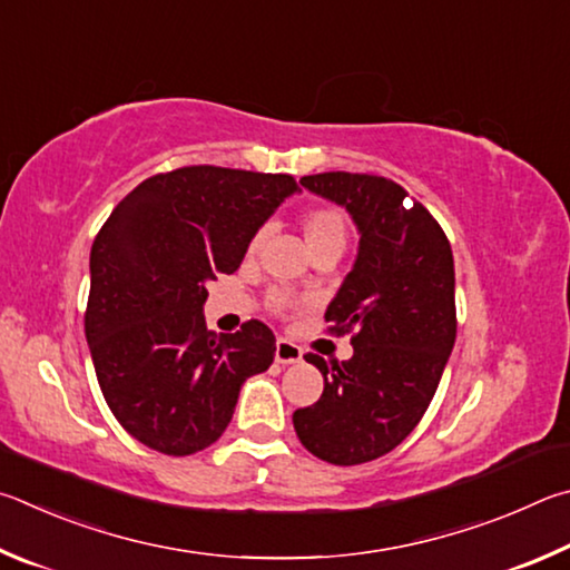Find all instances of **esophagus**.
<instances>
[{"mask_svg": "<svg viewBox=\"0 0 570 570\" xmlns=\"http://www.w3.org/2000/svg\"><path fill=\"white\" fill-rule=\"evenodd\" d=\"M275 361L279 365H293V363H301L303 361V347L287 341V337H279V341L275 343Z\"/></svg>", "mask_w": 570, "mask_h": 570, "instance_id": "obj_1", "label": "esophagus"}]
</instances>
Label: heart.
Returning a JSON list of instances; mask_svg holds the SVG:
<instances>
[{
	"label": "heart",
	"mask_w": 570,
	"mask_h": 570,
	"mask_svg": "<svg viewBox=\"0 0 570 570\" xmlns=\"http://www.w3.org/2000/svg\"><path fill=\"white\" fill-rule=\"evenodd\" d=\"M303 229H305V237L311 247H321V245H331V243H341L345 245L347 239V217L343 209L331 207V205H323V207H313L307 209L305 217H303ZM267 237V227H259L257 233L249 239V253H257L259 247H263ZM295 305V297L285 291H277L269 295V307L277 313H285L287 307Z\"/></svg>",
	"instance_id": "obj_1"
}]
</instances>
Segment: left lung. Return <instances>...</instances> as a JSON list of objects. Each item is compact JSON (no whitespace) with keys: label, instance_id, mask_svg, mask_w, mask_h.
I'll list each match as a JSON object with an SVG mask.
<instances>
[{"label":"left lung","instance_id":"1","mask_svg":"<svg viewBox=\"0 0 570 570\" xmlns=\"http://www.w3.org/2000/svg\"><path fill=\"white\" fill-rule=\"evenodd\" d=\"M301 185L353 215L361 249L325 313L327 331L353 335V357L327 365L305 355L325 387L293 425L321 461L357 465L401 445L433 401L458 331L453 253L421 203L402 205L407 193L393 179L321 173Z\"/></svg>","mask_w":570,"mask_h":570}]
</instances>
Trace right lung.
<instances>
[{"label": "right lung", "mask_w": 570, "mask_h": 570, "mask_svg": "<svg viewBox=\"0 0 570 570\" xmlns=\"http://www.w3.org/2000/svg\"><path fill=\"white\" fill-rule=\"evenodd\" d=\"M293 175L189 165L139 183L89 255L85 335L97 383L125 431L165 455L213 445L239 387L275 357V335L247 321L207 331V283L235 273Z\"/></svg>", "instance_id": "add662e5"}]
</instances>
